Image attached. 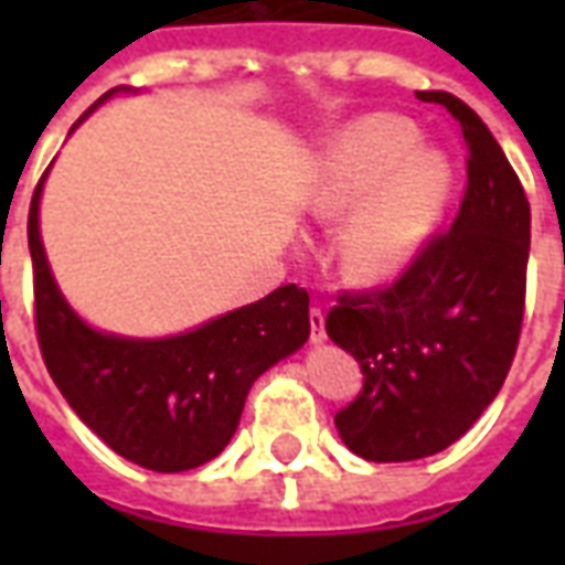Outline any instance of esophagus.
<instances>
[{
    "label": "esophagus",
    "instance_id": "esophagus-1",
    "mask_svg": "<svg viewBox=\"0 0 565 565\" xmlns=\"http://www.w3.org/2000/svg\"><path fill=\"white\" fill-rule=\"evenodd\" d=\"M308 320H311V342L318 344L327 339V327H323V311L320 308H311L308 311Z\"/></svg>",
    "mask_w": 565,
    "mask_h": 565
}]
</instances>
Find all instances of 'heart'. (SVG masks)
<instances>
[{"label":"heart","mask_w":565,"mask_h":565,"mask_svg":"<svg viewBox=\"0 0 565 565\" xmlns=\"http://www.w3.org/2000/svg\"><path fill=\"white\" fill-rule=\"evenodd\" d=\"M417 148V129L399 117L372 115L332 141L311 186V214L339 221L344 269L360 281H391L415 259L433 230L448 186L436 153Z\"/></svg>","instance_id":"b5f03b06"}]
</instances>
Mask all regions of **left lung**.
<instances>
[{
	"mask_svg": "<svg viewBox=\"0 0 565 565\" xmlns=\"http://www.w3.org/2000/svg\"><path fill=\"white\" fill-rule=\"evenodd\" d=\"M417 99L448 108L466 141V190L448 230L426 235L391 284L342 290L327 332L354 354L363 391L335 412L356 457H433L469 433L502 391L521 342L530 202L481 117L454 93Z\"/></svg>",
	"mask_w": 565,
	"mask_h": 565,
	"instance_id": "8db88e82",
	"label": "left lung"
}]
</instances>
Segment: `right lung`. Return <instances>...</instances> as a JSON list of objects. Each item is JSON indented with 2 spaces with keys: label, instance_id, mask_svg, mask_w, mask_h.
<instances>
[{
  "label": "right lung",
  "instance_id": "add662e5",
  "mask_svg": "<svg viewBox=\"0 0 565 565\" xmlns=\"http://www.w3.org/2000/svg\"><path fill=\"white\" fill-rule=\"evenodd\" d=\"M42 181L30 205L32 296L35 335L54 384L124 460L150 472H186L214 460L233 438L250 384L306 344L308 290L284 284L254 306L157 342L90 330L60 296L44 259Z\"/></svg>",
  "mask_w": 565,
  "mask_h": 565
}]
</instances>
